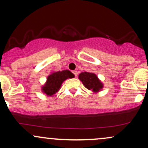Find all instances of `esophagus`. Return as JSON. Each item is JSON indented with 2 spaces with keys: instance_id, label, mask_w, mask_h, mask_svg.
<instances>
[{
  "instance_id": "esophagus-1",
  "label": "esophagus",
  "mask_w": 148,
  "mask_h": 148,
  "mask_svg": "<svg viewBox=\"0 0 148 148\" xmlns=\"http://www.w3.org/2000/svg\"><path fill=\"white\" fill-rule=\"evenodd\" d=\"M72 73L74 74L75 77H76V76H77V75H78V72H77V71H76V70L72 71Z\"/></svg>"
}]
</instances>
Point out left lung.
I'll return each instance as SVG.
<instances>
[{
    "mask_svg": "<svg viewBox=\"0 0 148 148\" xmlns=\"http://www.w3.org/2000/svg\"><path fill=\"white\" fill-rule=\"evenodd\" d=\"M80 79L84 86L94 93H97L103 88V83L95 74L91 72H81L79 75Z\"/></svg>",
    "mask_w": 148,
    "mask_h": 148,
    "instance_id": "obj_1",
    "label": "left lung"
}]
</instances>
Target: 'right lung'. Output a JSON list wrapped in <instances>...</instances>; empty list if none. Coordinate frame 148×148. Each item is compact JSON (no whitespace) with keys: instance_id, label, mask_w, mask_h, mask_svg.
Segmentation results:
<instances>
[{"instance_id":"1","label":"right lung","mask_w":148,"mask_h":148,"mask_svg":"<svg viewBox=\"0 0 148 148\" xmlns=\"http://www.w3.org/2000/svg\"><path fill=\"white\" fill-rule=\"evenodd\" d=\"M74 76L70 71L63 70L52 72L47 76L45 84L42 87V92L48 97H52L59 91L62 83L67 79Z\"/></svg>"}]
</instances>
